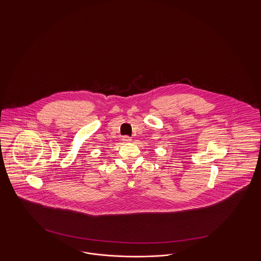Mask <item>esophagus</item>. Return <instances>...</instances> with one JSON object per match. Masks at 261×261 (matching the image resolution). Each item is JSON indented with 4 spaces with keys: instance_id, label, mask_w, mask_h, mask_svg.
<instances>
[{
    "instance_id": "obj_1",
    "label": "esophagus",
    "mask_w": 261,
    "mask_h": 261,
    "mask_svg": "<svg viewBox=\"0 0 261 261\" xmlns=\"http://www.w3.org/2000/svg\"><path fill=\"white\" fill-rule=\"evenodd\" d=\"M122 140H123V142H124V143H129V142H131V141H132L131 137L129 136H123Z\"/></svg>"
}]
</instances>
